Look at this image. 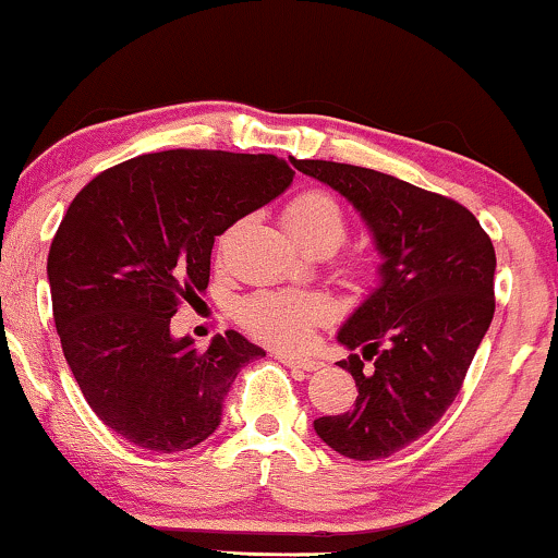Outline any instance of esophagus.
<instances>
[{"instance_id":"1","label":"esophagus","mask_w":558,"mask_h":558,"mask_svg":"<svg viewBox=\"0 0 558 558\" xmlns=\"http://www.w3.org/2000/svg\"><path fill=\"white\" fill-rule=\"evenodd\" d=\"M278 361H280V364H286L288 368H296V372H317V368H322V361L306 359V355L278 353Z\"/></svg>"}]
</instances>
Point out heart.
<instances>
[{
  "mask_svg": "<svg viewBox=\"0 0 558 558\" xmlns=\"http://www.w3.org/2000/svg\"><path fill=\"white\" fill-rule=\"evenodd\" d=\"M283 220L293 236L304 244L327 241L335 246L345 239V210L338 197L325 190L301 192L286 205ZM236 317L246 332L275 348H299L306 343L314 325L327 319V304L312 293L262 291L244 299Z\"/></svg>",
  "mask_w": 558,
  "mask_h": 558,
  "instance_id": "obj_1",
  "label": "heart"
}]
</instances>
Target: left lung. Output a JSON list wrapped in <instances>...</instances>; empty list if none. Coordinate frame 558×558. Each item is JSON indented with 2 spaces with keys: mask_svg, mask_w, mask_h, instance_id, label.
<instances>
[{
  "mask_svg": "<svg viewBox=\"0 0 558 558\" xmlns=\"http://www.w3.org/2000/svg\"><path fill=\"white\" fill-rule=\"evenodd\" d=\"M291 163L343 194L381 254L379 286L338 332L353 351L338 366L359 398L351 411L314 421V432L351 460L389 458L458 398L494 319V244L468 207L436 192L351 163Z\"/></svg>",
  "mask_w": 558,
  "mask_h": 558,
  "instance_id": "8db88e82",
  "label": "left lung"
}]
</instances>
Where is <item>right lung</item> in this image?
<instances>
[{"label":"right lung","mask_w":558,"mask_h":558,"mask_svg":"<svg viewBox=\"0 0 558 558\" xmlns=\"http://www.w3.org/2000/svg\"><path fill=\"white\" fill-rule=\"evenodd\" d=\"M291 181L265 153L166 150L106 169L72 199L46 265L53 325L87 405L126 441L171 454L220 426L241 366L265 351L233 330L197 351L171 317L210 283L215 236Z\"/></svg>","instance_id":"right-lung-1"}]
</instances>
